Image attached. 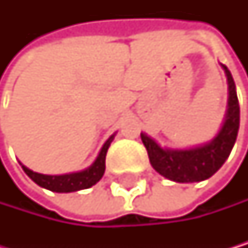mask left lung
<instances>
[{
	"label": "left lung",
	"instance_id": "obj_1",
	"mask_svg": "<svg viewBox=\"0 0 248 248\" xmlns=\"http://www.w3.org/2000/svg\"><path fill=\"white\" fill-rule=\"evenodd\" d=\"M222 68L228 78V110L220 129L211 141L189 149H170L160 147L150 135L141 132L152 167L171 182L193 183L207 180L220 170L231 155L240 129V104L231 71L225 65Z\"/></svg>",
	"mask_w": 248,
	"mask_h": 248
}]
</instances>
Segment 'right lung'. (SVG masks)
<instances>
[{
    "label": "right lung",
    "mask_w": 248,
    "mask_h": 248,
    "mask_svg": "<svg viewBox=\"0 0 248 248\" xmlns=\"http://www.w3.org/2000/svg\"><path fill=\"white\" fill-rule=\"evenodd\" d=\"M116 134H113L101 149V152L98 153L96 159L93 160V164L91 167H88L83 171H77V172H68V174H61V175H49V174H40L35 172L32 170H30L28 167H25L23 164L22 168L26 172V175L30 177L34 183H37L38 186L52 190V192H58V193H70V192H77V190H83V189H89L93 185H96L99 180L104 175V171H106V156H107V150L111 144V141L114 138Z\"/></svg>",
    "instance_id": "right-lung-1"
}]
</instances>
